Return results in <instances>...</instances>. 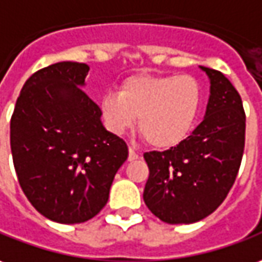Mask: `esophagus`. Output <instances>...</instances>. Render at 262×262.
<instances>
[{
	"label": "esophagus",
	"instance_id": "esophagus-1",
	"mask_svg": "<svg viewBox=\"0 0 262 262\" xmlns=\"http://www.w3.org/2000/svg\"><path fill=\"white\" fill-rule=\"evenodd\" d=\"M138 157H140V155H138V152H137L134 148H131V147L128 148V161H134V160H138Z\"/></svg>",
	"mask_w": 262,
	"mask_h": 262
}]
</instances>
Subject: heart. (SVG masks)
<instances>
[{
  "label": "heart",
  "mask_w": 262,
  "mask_h": 262,
  "mask_svg": "<svg viewBox=\"0 0 262 262\" xmlns=\"http://www.w3.org/2000/svg\"><path fill=\"white\" fill-rule=\"evenodd\" d=\"M201 104V88L191 75H137L125 79L118 94L101 98L102 120L114 134L134 127L154 148H171L194 127Z\"/></svg>",
  "instance_id": "b5f03b06"
}]
</instances>
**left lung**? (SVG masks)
Listing matches in <instances>:
<instances>
[{"label":"left lung","instance_id":"1","mask_svg":"<svg viewBox=\"0 0 262 262\" xmlns=\"http://www.w3.org/2000/svg\"><path fill=\"white\" fill-rule=\"evenodd\" d=\"M211 82L203 122L177 147L144 154L149 177L144 201L168 224H191L223 204L235 183L245 144V113L224 74L201 67Z\"/></svg>","mask_w":262,"mask_h":262}]
</instances>
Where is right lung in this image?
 Returning a JSON list of instances; mask_svg holds the SVG:
<instances>
[{"instance_id":"add662e5","label":"right lung","mask_w":262,"mask_h":262,"mask_svg":"<svg viewBox=\"0 0 262 262\" xmlns=\"http://www.w3.org/2000/svg\"><path fill=\"white\" fill-rule=\"evenodd\" d=\"M90 67L62 61L25 81L11 117V152L18 183L48 220L79 224L108 201L128 157L125 141L108 133L101 110L81 86Z\"/></svg>"}]
</instances>
